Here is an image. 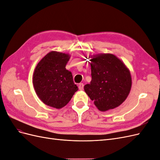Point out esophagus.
I'll use <instances>...</instances> for the list:
<instances>
[{
    "mask_svg": "<svg viewBox=\"0 0 160 160\" xmlns=\"http://www.w3.org/2000/svg\"><path fill=\"white\" fill-rule=\"evenodd\" d=\"M84 88V85L83 83H79V90H83Z\"/></svg>",
    "mask_w": 160,
    "mask_h": 160,
    "instance_id": "esophagus-1",
    "label": "esophagus"
}]
</instances>
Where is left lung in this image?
<instances>
[{
  "label": "left lung",
  "instance_id": "1",
  "mask_svg": "<svg viewBox=\"0 0 160 160\" xmlns=\"http://www.w3.org/2000/svg\"><path fill=\"white\" fill-rule=\"evenodd\" d=\"M90 84L84 86L85 93L101 111L118 107L126 99L132 87V77L123 62L112 54L91 57Z\"/></svg>",
  "mask_w": 160,
  "mask_h": 160
}]
</instances>
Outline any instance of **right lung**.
<instances>
[{"label":"right lung","mask_w":160,"mask_h":160,"mask_svg":"<svg viewBox=\"0 0 160 160\" xmlns=\"http://www.w3.org/2000/svg\"><path fill=\"white\" fill-rule=\"evenodd\" d=\"M65 53L51 51L37 64L33 74V85L38 98L50 107L63 108L78 90L72 73L65 66L69 59Z\"/></svg>","instance_id":"add662e5"}]
</instances>
